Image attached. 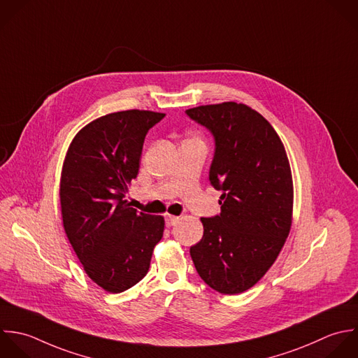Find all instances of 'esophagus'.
<instances>
[{"label": "esophagus", "instance_id": "34e87169", "mask_svg": "<svg viewBox=\"0 0 358 358\" xmlns=\"http://www.w3.org/2000/svg\"><path fill=\"white\" fill-rule=\"evenodd\" d=\"M178 220H180L178 216L167 215V216H166V226H167V227H171V226H174L176 223H178Z\"/></svg>", "mask_w": 358, "mask_h": 358}]
</instances>
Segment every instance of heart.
<instances>
[{"instance_id": "heart-1", "label": "heart", "mask_w": 358, "mask_h": 358, "mask_svg": "<svg viewBox=\"0 0 358 358\" xmlns=\"http://www.w3.org/2000/svg\"><path fill=\"white\" fill-rule=\"evenodd\" d=\"M192 139H195V141H199V138H192Z\"/></svg>"}]
</instances>
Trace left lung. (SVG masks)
<instances>
[{"mask_svg": "<svg viewBox=\"0 0 358 358\" xmlns=\"http://www.w3.org/2000/svg\"><path fill=\"white\" fill-rule=\"evenodd\" d=\"M215 136L210 184L222 212L202 217L203 237L189 254L201 279L222 294L257 285L292 229L293 177L282 139L247 104L224 101L185 111Z\"/></svg>", "mask_w": 358, "mask_h": 358, "instance_id": "1", "label": "left lung"}]
</instances>
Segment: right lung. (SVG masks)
<instances>
[{
	"mask_svg": "<svg viewBox=\"0 0 358 358\" xmlns=\"http://www.w3.org/2000/svg\"><path fill=\"white\" fill-rule=\"evenodd\" d=\"M166 114L125 110L99 117L72 139L61 171L65 234L86 275L103 290L121 293L141 282L162 240L164 217L131 208L148 131Z\"/></svg>",
	"mask_w": 358,
	"mask_h": 358,
	"instance_id": "obj_1",
	"label": "right lung"
}]
</instances>
